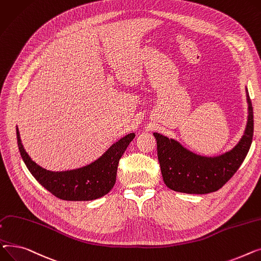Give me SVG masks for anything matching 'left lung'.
<instances>
[{"mask_svg":"<svg viewBox=\"0 0 261 261\" xmlns=\"http://www.w3.org/2000/svg\"><path fill=\"white\" fill-rule=\"evenodd\" d=\"M248 122L239 142L218 156H202L172 138L154 133L158 160L165 186L187 194H208L221 189L233 177L247 157L253 140V107L248 88Z\"/></svg>","mask_w":261,"mask_h":261,"instance_id":"1","label":"left lung"}]
</instances>
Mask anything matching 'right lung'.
Segmentation results:
<instances>
[{
	"mask_svg": "<svg viewBox=\"0 0 261 261\" xmlns=\"http://www.w3.org/2000/svg\"><path fill=\"white\" fill-rule=\"evenodd\" d=\"M135 136L130 133L121 138L100 158L85 166L70 171L51 172L38 165L29 157L17 127L19 150L28 171L44 189L67 201L95 200L109 194L116 183L119 160Z\"/></svg>",
	"mask_w": 261,
	"mask_h": 261,
	"instance_id": "1",
	"label": "right lung"
}]
</instances>
